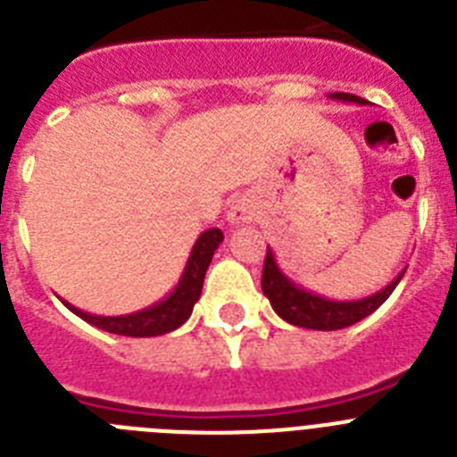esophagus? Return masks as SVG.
Listing matches in <instances>:
<instances>
[{
  "label": "esophagus",
  "mask_w": 457,
  "mask_h": 457,
  "mask_svg": "<svg viewBox=\"0 0 457 457\" xmlns=\"http://www.w3.org/2000/svg\"><path fill=\"white\" fill-rule=\"evenodd\" d=\"M226 220L231 221L233 226L249 224V221L256 220V208H253V204L249 199H237L226 210Z\"/></svg>",
  "instance_id": "obj_1"
}]
</instances>
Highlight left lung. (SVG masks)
I'll return each instance as SVG.
<instances>
[{
  "label": "left lung",
  "instance_id": "left-lung-1",
  "mask_svg": "<svg viewBox=\"0 0 457 457\" xmlns=\"http://www.w3.org/2000/svg\"><path fill=\"white\" fill-rule=\"evenodd\" d=\"M329 98L341 100V103L369 104V100L353 96V93H332ZM403 274H405V270L389 286L369 295V297H361V300H327L322 295L311 293V290L295 284L293 278L286 277L277 265V261H274L272 249L268 247L261 288H263L265 297L272 304L274 313L278 318H284L286 322H290V325L306 327V329H320V332H334V329H343V327L364 320L375 309L385 304L386 297L394 293V288L403 278Z\"/></svg>",
  "mask_w": 457,
  "mask_h": 457
}]
</instances>
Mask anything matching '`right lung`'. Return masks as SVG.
Returning a JSON list of instances; mask_svg holds the SVG:
<instances>
[{
	"label": "right lung",
	"mask_w": 457,
	"mask_h": 457,
	"mask_svg": "<svg viewBox=\"0 0 457 457\" xmlns=\"http://www.w3.org/2000/svg\"><path fill=\"white\" fill-rule=\"evenodd\" d=\"M224 240V233L220 228H208L201 233L194 242L192 252H189L187 265H185L183 274H180L179 284L164 300L155 302V304L146 306V309L135 311V313H125V316H93L87 311L78 309V306L63 304L87 320L88 325L104 329L109 334H119V337H135V338H146V337H162V334L179 329L187 318L192 316L194 304L199 302L201 288H204V278L208 272V265L215 256L217 247Z\"/></svg>",
	"instance_id": "right-lung-1"
}]
</instances>
